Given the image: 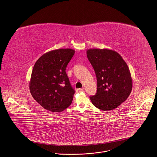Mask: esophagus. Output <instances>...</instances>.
<instances>
[{"mask_svg":"<svg viewBox=\"0 0 157 157\" xmlns=\"http://www.w3.org/2000/svg\"><path fill=\"white\" fill-rule=\"evenodd\" d=\"M83 91H84L83 88H79V89L76 90V92H83Z\"/></svg>","mask_w":157,"mask_h":157,"instance_id":"esophagus-1","label":"esophagus"}]
</instances>
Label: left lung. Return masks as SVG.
<instances>
[{"instance_id":"obj_1","label":"left lung","mask_w":157,"mask_h":157,"mask_svg":"<svg viewBox=\"0 0 157 157\" xmlns=\"http://www.w3.org/2000/svg\"><path fill=\"white\" fill-rule=\"evenodd\" d=\"M86 55L97 79V93L90 97L92 104L101 110H114L127 100L132 90L128 66L110 49L90 48Z\"/></svg>"}]
</instances>
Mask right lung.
<instances>
[{
    "label": "right lung",
    "mask_w": 157,
    "mask_h": 157,
    "mask_svg": "<svg viewBox=\"0 0 157 157\" xmlns=\"http://www.w3.org/2000/svg\"><path fill=\"white\" fill-rule=\"evenodd\" d=\"M75 51L60 48L41 56L34 66L29 91L36 101L47 110L61 112L71 104L75 91L66 73Z\"/></svg>",
    "instance_id": "add662e5"
}]
</instances>
